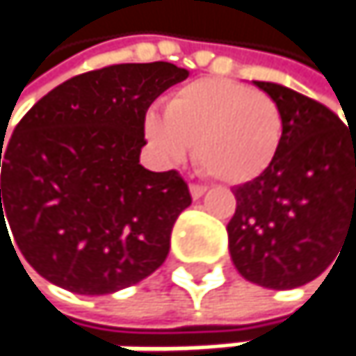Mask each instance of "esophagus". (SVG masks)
Segmentation results:
<instances>
[{
  "mask_svg": "<svg viewBox=\"0 0 356 356\" xmlns=\"http://www.w3.org/2000/svg\"><path fill=\"white\" fill-rule=\"evenodd\" d=\"M206 191H208V187H204V185H195V183H193V185H189V193H191V197H193V200H200Z\"/></svg>",
  "mask_w": 356,
  "mask_h": 356,
  "instance_id": "obj_1",
  "label": "esophagus"
}]
</instances>
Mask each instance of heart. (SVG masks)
I'll list each match as a JSON object with an SVG mask.
<instances>
[{"label": "heart", "mask_w": 356, "mask_h": 356, "mask_svg": "<svg viewBox=\"0 0 356 356\" xmlns=\"http://www.w3.org/2000/svg\"><path fill=\"white\" fill-rule=\"evenodd\" d=\"M144 134L167 163H179L195 144L204 173L229 185L261 177L276 161L284 117L278 103L227 78H200L167 101L165 115L150 111Z\"/></svg>", "instance_id": "1"}]
</instances>
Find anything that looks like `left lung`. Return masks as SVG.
Returning <instances> with one entry per match:
<instances>
[{
	"label": "left lung",
	"mask_w": 356,
	"mask_h": 356,
	"mask_svg": "<svg viewBox=\"0 0 356 356\" xmlns=\"http://www.w3.org/2000/svg\"><path fill=\"white\" fill-rule=\"evenodd\" d=\"M253 84L278 103L284 136L274 165L233 189L229 251L245 280L286 291L318 278L356 233V131L305 95Z\"/></svg>",
	"instance_id": "left-lung-1"
}]
</instances>
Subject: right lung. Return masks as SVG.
I'll return each instance as SVG.
<instances>
[{"label":"right lung","mask_w":356,"mask_h":356,"mask_svg":"<svg viewBox=\"0 0 356 356\" xmlns=\"http://www.w3.org/2000/svg\"><path fill=\"white\" fill-rule=\"evenodd\" d=\"M187 76L167 61L119 63L44 95L0 146V241L12 243L8 218L24 259L76 295H111L161 268L191 195L177 171L140 165L144 119Z\"/></svg>","instance_id":"1"}]
</instances>
